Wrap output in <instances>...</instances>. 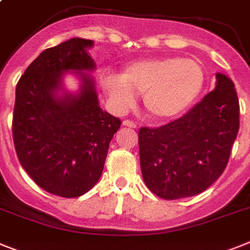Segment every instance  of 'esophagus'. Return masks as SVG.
<instances>
[{"instance_id":"1","label":"esophagus","mask_w":250,"mask_h":250,"mask_svg":"<svg viewBox=\"0 0 250 250\" xmlns=\"http://www.w3.org/2000/svg\"><path fill=\"white\" fill-rule=\"evenodd\" d=\"M123 124L125 125V126L131 127V129H135V127H136V124L134 123V121H131V120H124Z\"/></svg>"}]
</instances>
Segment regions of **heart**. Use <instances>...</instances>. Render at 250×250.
I'll return each mask as SVG.
<instances>
[{
  "label": "heart",
  "mask_w": 250,
  "mask_h": 250,
  "mask_svg": "<svg viewBox=\"0 0 250 250\" xmlns=\"http://www.w3.org/2000/svg\"><path fill=\"white\" fill-rule=\"evenodd\" d=\"M205 83L204 69L196 61L166 57L127 64L120 76L107 74L102 87L117 111H126L143 93L149 116L166 120L180 115L198 97Z\"/></svg>",
  "instance_id": "1"
}]
</instances>
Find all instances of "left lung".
I'll list each match as a JSON object with an SVG mask.
<instances>
[{"label": "left lung", "instance_id": "1", "mask_svg": "<svg viewBox=\"0 0 250 250\" xmlns=\"http://www.w3.org/2000/svg\"><path fill=\"white\" fill-rule=\"evenodd\" d=\"M239 131L234 83L216 74V87L187 114L159 127H140L143 180L164 200L201 193L223 174Z\"/></svg>", "mask_w": 250, "mask_h": 250}]
</instances>
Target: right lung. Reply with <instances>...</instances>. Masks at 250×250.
I'll list each match as a JSON object with an SVG mask.
<instances>
[{"label":"right lung","mask_w":250,"mask_h":250,"mask_svg":"<svg viewBox=\"0 0 250 250\" xmlns=\"http://www.w3.org/2000/svg\"><path fill=\"white\" fill-rule=\"evenodd\" d=\"M92 45L73 38L45 49L16 86L12 136L19 161L38 186L65 198L80 197L97 183L121 125L100 107L93 80L83 73L95 69L87 53ZM68 70L80 74L81 92L59 96Z\"/></svg>","instance_id":"add662e5"}]
</instances>
